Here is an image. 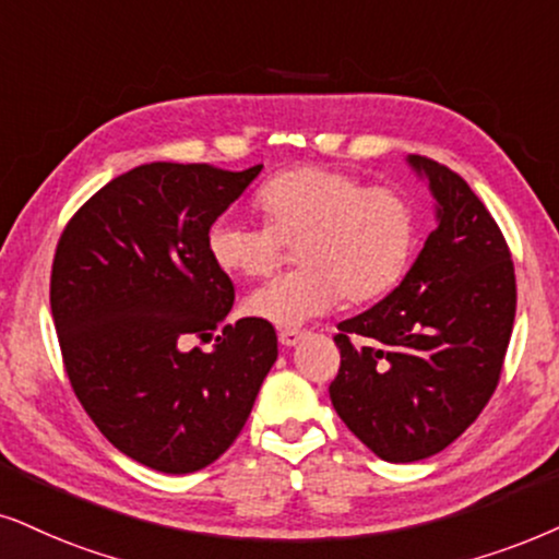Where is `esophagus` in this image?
I'll return each mask as SVG.
<instances>
[{"label": "esophagus", "instance_id": "esophagus-1", "mask_svg": "<svg viewBox=\"0 0 559 559\" xmlns=\"http://www.w3.org/2000/svg\"><path fill=\"white\" fill-rule=\"evenodd\" d=\"M301 337H304V330H296V328H286L278 332V341H281V345H286V348H294Z\"/></svg>", "mask_w": 559, "mask_h": 559}]
</instances>
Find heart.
Wrapping results in <instances>:
<instances>
[{
  "label": "heart",
  "instance_id": "b5f03b06",
  "mask_svg": "<svg viewBox=\"0 0 559 559\" xmlns=\"http://www.w3.org/2000/svg\"><path fill=\"white\" fill-rule=\"evenodd\" d=\"M263 227L218 218L209 255L231 275L273 273L286 247L301 271L273 278L245 299V312L275 328L328 314L337 299H381L405 278L418 247V214L392 188H366L348 173L296 167L258 190Z\"/></svg>",
  "mask_w": 559,
  "mask_h": 559
}]
</instances>
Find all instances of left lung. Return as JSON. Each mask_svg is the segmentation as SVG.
<instances>
[{
    "mask_svg": "<svg viewBox=\"0 0 559 559\" xmlns=\"http://www.w3.org/2000/svg\"><path fill=\"white\" fill-rule=\"evenodd\" d=\"M436 222L402 284L337 324L330 400L384 462H418L456 441L496 392L515 317V275L496 218L472 188L409 154Z\"/></svg>",
    "mask_w": 559,
    "mask_h": 559,
    "instance_id": "8db88e82",
    "label": "left lung"
}]
</instances>
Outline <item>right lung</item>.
Wrapping results in <instances>:
<instances>
[{
  "label": "right lung",
  "mask_w": 559,
  "mask_h": 559,
  "mask_svg": "<svg viewBox=\"0 0 559 559\" xmlns=\"http://www.w3.org/2000/svg\"><path fill=\"white\" fill-rule=\"evenodd\" d=\"M263 165L229 173L152 162L118 175L56 247L51 314L76 400L118 451L165 475L216 462L245 428L278 358L273 324L245 317L209 229Z\"/></svg>",
  "instance_id": "obj_1"
}]
</instances>
